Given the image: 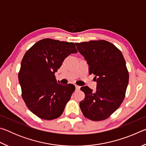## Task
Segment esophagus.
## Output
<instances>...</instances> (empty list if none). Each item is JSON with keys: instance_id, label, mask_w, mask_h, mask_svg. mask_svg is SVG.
<instances>
[{"instance_id": "1", "label": "esophagus", "mask_w": 146, "mask_h": 146, "mask_svg": "<svg viewBox=\"0 0 146 146\" xmlns=\"http://www.w3.org/2000/svg\"><path fill=\"white\" fill-rule=\"evenodd\" d=\"M75 88H76V90H80V86H75Z\"/></svg>"}]
</instances>
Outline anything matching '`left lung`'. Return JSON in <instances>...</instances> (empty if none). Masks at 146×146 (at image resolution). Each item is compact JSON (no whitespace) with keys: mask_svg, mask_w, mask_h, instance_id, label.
I'll return each mask as SVG.
<instances>
[{"mask_svg":"<svg viewBox=\"0 0 146 146\" xmlns=\"http://www.w3.org/2000/svg\"><path fill=\"white\" fill-rule=\"evenodd\" d=\"M87 60L89 73L95 75L97 90L80 88L85 98L80 102L84 117L93 121L108 118L120 107L129 82V73L122 53L110 42L91 40L75 43Z\"/></svg>","mask_w":146,"mask_h":146,"instance_id":"8db88e82","label":"left lung"}]
</instances>
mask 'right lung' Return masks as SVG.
<instances>
[{
  "label": "right lung",
  "instance_id": "obj_1",
  "mask_svg": "<svg viewBox=\"0 0 146 146\" xmlns=\"http://www.w3.org/2000/svg\"><path fill=\"white\" fill-rule=\"evenodd\" d=\"M77 53L73 42L44 38L29 49L21 62L19 81L22 97L33 114L53 120L62 114L75 90L56 82L55 73L68 56Z\"/></svg>",
  "mask_w": 146,
  "mask_h": 146
}]
</instances>
